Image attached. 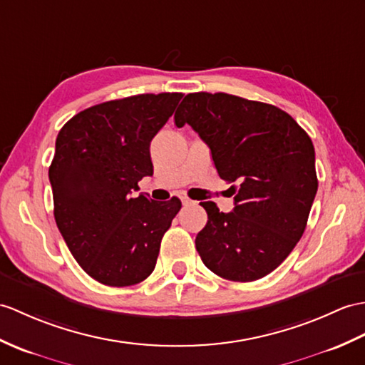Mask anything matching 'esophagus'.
I'll use <instances>...</instances> for the list:
<instances>
[{
    "mask_svg": "<svg viewBox=\"0 0 365 365\" xmlns=\"http://www.w3.org/2000/svg\"><path fill=\"white\" fill-rule=\"evenodd\" d=\"M180 200L183 205H192V203H196L194 200H191L188 196H185V194H180Z\"/></svg>",
    "mask_w": 365,
    "mask_h": 365,
    "instance_id": "obj_1",
    "label": "esophagus"
}]
</instances>
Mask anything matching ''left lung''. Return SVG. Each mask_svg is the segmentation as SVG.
Wrapping results in <instances>:
<instances>
[{
    "instance_id": "left-lung-1",
    "label": "left lung",
    "mask_w": 365,
    "mask_h": 365,
    "mask_svg": "<svg viewBox=\"0 0 365 365\" xmlns=\"http://www.w3.org/2000/svg\"><path fill=\"white\" fill-rule=\"evenodd\" d=\"M208 144L217 174L232 186L235 208L203 202L207 225L196 249L211 272L255 282L287 258L307 228L317 192L312 141L275 106L227 93H190L174 115Z\"/></svg>"
}]
</instances>
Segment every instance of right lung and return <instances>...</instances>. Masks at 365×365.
Segmentation results:
<instances>
[{
    "instance_id": "add662e5",
    "label": "right lung",
    "mask_w": 365,
    "mask_h": 365,
    "mask_svg": "<svg viewBox=\"0 0 365 365\" xmlns=\"http://www.w3.org/2000/svg\"><path fill=\"white\" fill-rule=\"evenodd\" d=\"M182 93L137 95L82 110L56 140L49 166L54 217L74 259L96 282L123 287L146 279L182 202L149 200L138 182L152 175V138Z\"/></svg>"
}]
</instances>
